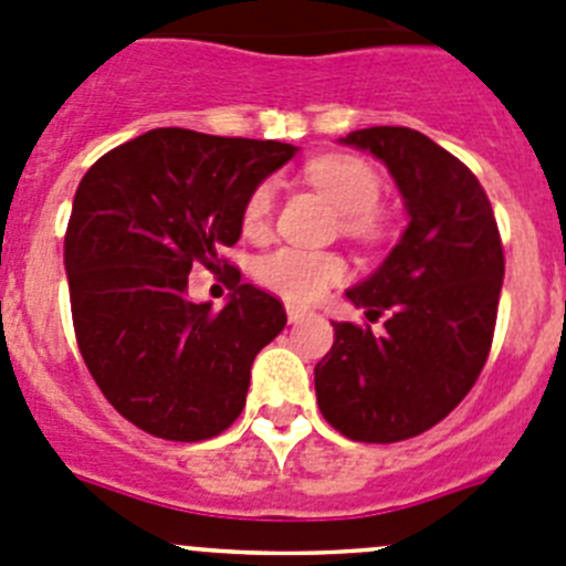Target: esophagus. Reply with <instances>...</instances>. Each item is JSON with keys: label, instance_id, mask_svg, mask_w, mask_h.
<instances>
[{"label": "esophagus", "instance_id": "obj_1", "mask_svg": "<svg viewBox=\"0 0 566 566\" xmlns=\"http://www.w3.org/2000/svg\"><path fill=\"white\" fill-rule=\"evenodd\" d=\"M286 314H289V322H292V325H297V322H303L305 316H311L308 311H305V308H300V305H289V308H286Z\"/></svg>", "mask_w": 566, "mask_h": 566}]
</instances>
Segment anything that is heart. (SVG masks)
I'll use <instances>...</instances> for the list:
<instances>
[{
    "label": "heart",
    "instance_id": "obj_1",
    "mask_svg": "<svg viewBox=\"0 0 566 566\" xmlns=\"http://www.w3.org/2000/svg\"><path fill=\"white\" fill-rule=\"evenodd\" d=\"M305 177L316 191L325 193L338 213L344 217V228L355 235H375L380 230L378 206L380 177L367 160L355 155H325L305 169ZM274 182H261L247 197L241 211V228L247 235L258 239L269 230L274 211ZM347 274V263L331 252H311L283 247L261 261V280L272 292L283 294L292 303H316L331 286L342 283Z\"/></svg>",
    "mask_w": 566,
    "mask_h": 566
}]
</instances>
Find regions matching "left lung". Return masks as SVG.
<instances>
[{
    "mask_svg": "<svg viewBox=\"0 0 566 566\" xmlns=\"http://www.w3.org/2000/svg\"><path fill=\"white\" fill-rule=\"evenodd\" d=\"M338 144L373 153L400 188L408 224L386 261L344 292L384 336L331 322L316 364L322 417L355 441L411 439L448 417L475 386L492 347L503 244L478 177L411 127H367Z\"/></svg>",
    "mask_w": 566,
    "mask_h": 566,
    "instance_id": "left-lung-1",
    "label": "left lung"
}]
</instances>
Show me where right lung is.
Returning a JSON list of instances; mask_svg holds the SVG:
<instances>
[{"mask_svg":"<svg viewBox=\"0 0 566 566\" xmlns=\"http://www.w3.org/2000/svg\"><path fill=\"white\" fill-rule=\"evenodd\" d=\"M294 155L292 144L158 127L80 180L63 250L74 333L102 395L136 428L202 441L244 408L252 360L286 311L230 266L233 294L213 314L186 297L188 272L222 266L252 188Z\"/></svg>","mask_w":566,"mask_h":566,"instance_id":"obj_1","label":"right lung"}]
</instances>
